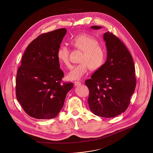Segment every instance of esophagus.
<instances>
[{
  "mask_svg": "<svg viewBox=\"0 0 153 153\" xmlns=\"http://www.w3.org/2000/svg\"><path fill=\"white\" fill-rule=\"evenodd\" d=\"M74 85H75V86H79V85H81V82H79V81H75V82H74Z\"/></svg>",
  "mask_w": 153,
  "mask_h": 153,
  "instance_id": "obj_1",
  "label": "esophagus"
}]
</instances>
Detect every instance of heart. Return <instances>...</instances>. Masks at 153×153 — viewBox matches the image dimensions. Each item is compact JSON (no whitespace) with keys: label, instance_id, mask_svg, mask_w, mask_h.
<instances>
[{"label":"heart","instance_id":"heart-1","mask_svg":"<svg viewBox=\"0 0 153 153\" xmlns=\"http://www.w3.org/2000/svg\"><path fill=\"white\" fill-rule=\"evenodd\" d=\"M71 44L76 49L82 51V53L79 60L81 63L73 67L68 73L69 80H80L90 69L96 71L103 65L106 57L105 51L94 36L87 34H79L71 39ZM57 56L61 64L70 66L69 51L66 46H59Z\"/></svg>","mask_w":153,"mask_h":153}]
</instances>
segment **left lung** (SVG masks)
Returning a JSON list of instances; mask_svg holds the SVG:
<instances>
[{"label": "left lung", "instance_id": "obj_1", "mask_svg": "<svg viewBox=\"0 0 153 153\" xmlns=\"http://www.w3.org/2000/svg\"><path fill=\"white\" fill-rule=\"evenodd\" d=\"M92 29L101 26H93ZM107 51L105 62L85 81L89 90L88 100L91 112L103 117H113L124 112L129 105L136 86L135 65L130 53L112 33H105Z\"/></svg>", "mask_w": 153, "mask_h": 153}]
</instances>
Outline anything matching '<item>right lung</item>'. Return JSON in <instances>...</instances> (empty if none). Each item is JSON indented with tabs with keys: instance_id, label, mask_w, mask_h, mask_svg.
<instances>
[{
	"instance_id": "right-lung-1",
	"label": "right lung",
	"mask_w": 153,
	"mask_h": 153,
	"mask_svg": "<svg viewBox=\"0 0 153 153\" xmlns=\"http://www.w3.org/2000/svg\"><path fill=\"white\" fill-rule=\"evenodd\" d=\"M66 29L38 36L27 46L16 79V95L23 110L38 119L58 115L72 82L61 84L64 77L57 53Z\"/></svg>"
}]
</instances>
